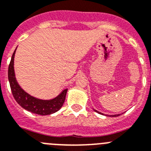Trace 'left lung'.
Wrapping results in <instances>:
<instances>
[{
  "label": "left lung",
  "instance_id": "left-lung-1",
  "mask_svg": "<svg viewBox=\"0 0 151 151\" xmlns=\"http://www.w3.org/2000/svg\"><path fill=\"white\" fill-rule=\"evenodd\" d=\"M94 110H95L96 112H98V113L101 114V115H104V114H103V113H101V112H98V111L95 110V109H94ZM121 115V114H118V115H108V116H110V117H117V116H119V115ZM106 116H107V115H106Z\"/></svg>",
  "mask_w": 151,
  "mask_h": 151
}]
</instances>
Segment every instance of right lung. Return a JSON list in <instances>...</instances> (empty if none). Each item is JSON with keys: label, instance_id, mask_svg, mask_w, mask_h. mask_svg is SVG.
Segmentation results:
<instances>
[{"label": "right lung", "instance_id": "right-lung-1", "mask_svg": "<svg viewBox=\"0 0 151 151\" xmlns=\"http://www.w3.org/2000/svg\"><path fill=\"white\" fill-rule=\"evenodd\" d=\"M15 50L11 58L8 68V79L12 95L19 105L26 110L40 115H47L57 112L61 109L65 100L68 89L63 90L60 95L50 100H42L31 96L27 93L17 82L14 71V57Z\"/></svg>", "mask_w": 151, "mask_h": 151}]
</instances>
